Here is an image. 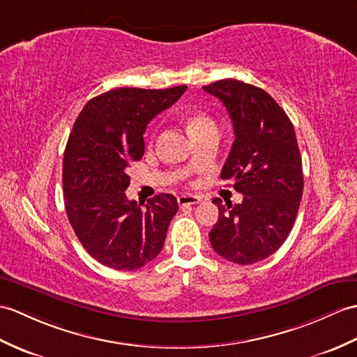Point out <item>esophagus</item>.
I'll use <instances>...</instances> for the list:
<instances>
[{
	"label": "esophagus",
	"mask_w": 357,
	"mask_h": 357,
	"mask_svg": "<svg viewBox=\"0 0 357 357\" xmlns=\"http://www.w3.org/2000/svg\"><path fill=\"white\" fill-rule=\"evenodd\" d=\"M201 201H202L201 196H196V195H181V196L178 197V204H179L181 206L196 205V204H199Z\"/></svg>",
	"instance_id": "esophagus-1"
}]
</instances>
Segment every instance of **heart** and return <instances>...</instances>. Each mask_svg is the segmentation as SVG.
<instances>
[{"label":"heart","instance_id":"obj_1","mask_svg":"<svg viewBox=\"0 0 357 357\" xmlns=\"http://www.w3.org/2000/svg\"><path fill=\"white\" fill-rule=\"evenodd\" d=\"M187 128H188L190 134L195 135V134H197V132H201V130L216 128V124H214V121H213V119L210 117V115H206L204 112H196V114H193L192 117L187 120Z\"/></svg>","mask_w":357,"mask_h":357}]
</instances>
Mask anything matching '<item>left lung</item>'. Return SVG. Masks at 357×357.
Instances as JSON below:
<instances>
[{"label":"left lung","instance_id":"1","mask_svg":"<svg viewBox=\"0 0 357 357\" xmlns=\"http://www.w3.org/2000/svg\"><path fill=\"white\" fill-rule=\"evenodd\" d=\"M225 105L234 143L220 178L234 182L242 204H214L219 219L210 231L213 250L237 264H252L284 243L300 208L304 178L295 129L284 109L254 85L223 79L204 86Z\"/></svg>","mask_w":357,"mask_h":357}]
</instances>
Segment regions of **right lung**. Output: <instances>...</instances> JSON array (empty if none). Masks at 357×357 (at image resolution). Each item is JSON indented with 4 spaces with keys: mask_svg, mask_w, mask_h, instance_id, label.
I'll use <instances>...</instances> for the list:
<instances>
[{
    "mask_svg": "<svg viewBox=\"0 0 357 357\" xmlns=\"http://www.w3.org/2000/svg\"><path fill=\"white\" fill-rule=\"evenodd\" d=\"M167 89L115 88L84 106L63 153V197L79 242L98 263L134 271L162 250L176 197L160 193L143 202L129 201V167L144 153V132L155 115L185 93Z\"/></svg>",
    "mask_w": 357,
    "mask_h": 357,
    "instance_id": "1",
    "label": "right lung"
}]
</instances>
